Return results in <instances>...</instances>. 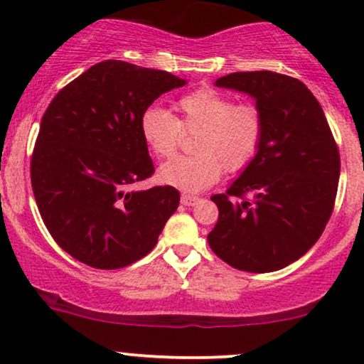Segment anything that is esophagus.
<instances>
[{
    "instance_id": "obj_1",
    "label": "esophagus",
    "mask_w": 364,
    "mask_h": 364,
    "mask_svg": "<svg viewBox=\"0 0 364 364\" xmlns=\"http://www.w3.org/2000/svg\"><path fill=\"white\" fill-rule=\"evenodd\" d=\"M200 202V198L198 196H193V195H186V193H183L181 195V203L183 205H186V207H191V205H196V203Z\"/></svg>"
}]
</instances>
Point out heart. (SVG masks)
<instances>
[{
	"label": "heart",
	"instance_id": "1",
	"mask_svg": "<svg viewBox=\"0 0 364 364\" xmlns=\"http://www.w3.org/2000/svg\"><path fill=\"white\" fill-rule=\"evenodd\" d=\"M178 118L164 107L150 106L140 118V133L150 152L169 157L183 132H198L195 156H179L159 168V181L186 193H198L219 181L223 169H245L263 139L262 111L252 102L236 104L224 92L203 87L176 102Z\"/></svg>",
	"mask_w": 364,
	"mask_h": 364
}]
</instances>
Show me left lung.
<instances>
[{
  "instance_id": "8db88e82",
  "label": "left lung",
  "mask_w": 364,
  "mask_h": 364,
  "mask_svg": "<svg viewBox=\"0 0 364 364\" xmlns=\"http://www.w3.org/2000/svg\"><path fill=\"white\" fill-rule=\"evenodd\" d=\"M215 87L255 99L263 139L240 178L225 193L212 196L219 219L208 245L237 270H281L318 241L332 215L339 149L318 101L298 78L237 72L217 78Z\"/></svg>"
}]
</instances>
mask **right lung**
Here are the masks:
<instances>
[{
	"label": "right lung",
	"mask_w": 364,
	"mask_h": 364,
	"mask_svg": "<svg viewBox=\"0 0 364 364\" xmlns=\"http://www.w3.org/2000/svg\"><path fill=\"white\" fill-rule=\"evenodd\" d=\"M186 80L119 60L70 82L41 119L32 190L53 240L78 262L114 270L152 252L179 205L173 186L129 191L154 174L144 111Z\"/></svg>",
	"instance_id": "right-lung-1"
}]
</instances>
